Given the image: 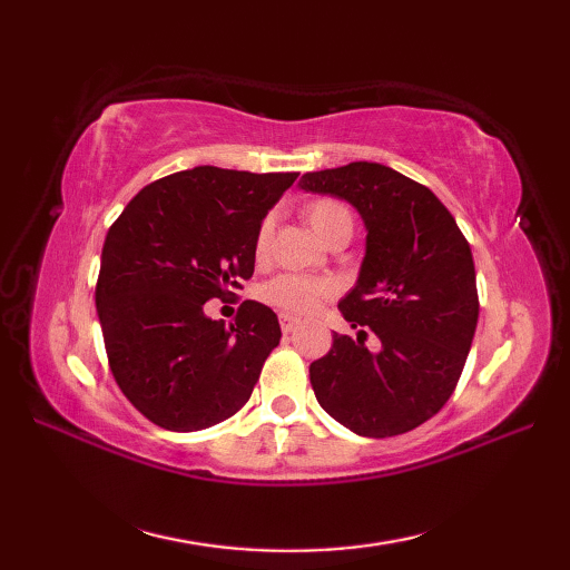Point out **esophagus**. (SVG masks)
<instances>
[{"instance_id":"esophagus-1","label":"esophagus","mask_w":570,"mask_h":570,"mask_svg":"<svg viewBox=\"0 0 570 570\" xmlns=\"http://www.w3.org/2000/svg\"><path fill=\"white\" fill-rule=\"evenodd\" d=\"M278 323H282V331H284V333H292L294 328H298L301 318L292 316V313H282V316H278Z\"/></svg>"}]
</instances>
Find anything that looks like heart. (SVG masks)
Returning <instances> with one entry per match:
<instances>
[{
    "label": "heart",
    "mask_w": 570,
    "mask_h": 570,
    "mask_svg": "<svg viewBox=\"0 0 570 570\" xmlns=\"http://www.w3.org/2000/svg\"><path fill=\"white\" fill-rule=\"evenodd\" d=\"M306 220L311 227L316 229L321 239L328 242L335 235H347L353 233V213H350L343 200L335 198H318L308 203L306 208ZM272 217H264L257 235H254V257L264 259L266 252H269V239H272ZM335 294V284L331 278L321 276H304V274H278L272 282L262 286V298L269 306L282 308L284 313H308L316 308L321 301Z\"/></svg>",
    "instance_id": "1"
}]
</instances>
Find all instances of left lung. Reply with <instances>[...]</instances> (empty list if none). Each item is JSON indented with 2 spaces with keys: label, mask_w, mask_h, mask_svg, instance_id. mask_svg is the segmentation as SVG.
<instances>
[{
  "label": "left lung",
  "mask_w": 570,
  "mask_h": 570,
  "mask_svg": "<svg viewBox=\"0 0 570 570\" xmlns=\"http://www.w3.org/2000/svg\"><path fill=\"white\" fill-rule=\"evenodd\" d=\"M298 186L355 205L367 227L357 284L337 304L357 341L335 333L328 355L311 362L318 404L367 439L416 429L451 399L475 335L468 239L426 186L390 166L353 161L304 174ZM367 330L377 354L364 345Z\"/></svg>",
  "instance_id": "left-lung-1"
}]
</instances>
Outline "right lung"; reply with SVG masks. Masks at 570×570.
Instances as JSON below:
<instances>
[{
    "label": "right lung",
    "mask_w": 570,
    "mask_h": 570,
    "mask_svg": "<svg viewBox=\"0 0 570 570\" xmlns=\"http://www.w3.org/2000/svg\"><path fill=\"white\" fill-rule=\"evenodd\" d=\"M296 176L196 166L141 188L112 223L95 306L115 382L156 426L210 429L252 396L276 313L242 301L227 328L203 306L254 274V235Z\"/></svg>",
    "instance_id": "right-lung-1"
}]
</instances>
